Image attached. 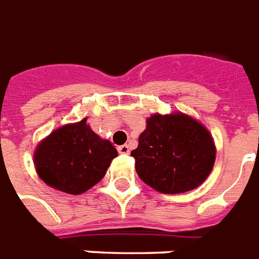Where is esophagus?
Segmentation results:
<instances>
[{"instance_id": "obj_1", "label": "esophagus", "mask_w": 259, "mask_h": 259, "mask_svg": "<svg viewBox=\"0 0 259 259\" xmlns=\"http://www.w3.org/2000/svg\"><path fill=\"white\" fill-rule=\"evenodd\" d=\"M117 151H119V154L121 155H128L130 154V147L127 144H123V146L117 147Z\"/></svg>"}]
</instances>
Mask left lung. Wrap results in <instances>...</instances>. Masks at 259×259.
<instances>
[{
	"label": "left lung",
	"instance_id": "8db88e82",
	"mask_svg": "<svg viewBox=\"0 0 259 259\" xmlns=\"http://www.w3.org/2000/svg\"><path fill=\"white\" fill-rule=\"evenodd\" d=\"M131 151L136 172L162 194H182L199 187L211 172L217 148L207 128L181 111L152 113Z\"/></svg>",
	"mask_w": 259,
	"mask_h": 259
}]
</instances>
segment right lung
Listing matches in <instances>:
<instances>
[{
	"mask_svg": "<svg viewBox=\"0 0 259 259\" xmlns=\"http://www.w3.org/2000/svg\"><path fill=\"white\" fill-rule=\"evenodd\" d=\"M117 156L112 143L92 131L87 117L61 125L37 144L33 163L49 187L78 195L104 178Z\"/></svg>",
	"mask_w": 259,
	"mask_h": 259,
	"instance_id": "obj_1",
	"label": "right lung"
}]
</instances>
